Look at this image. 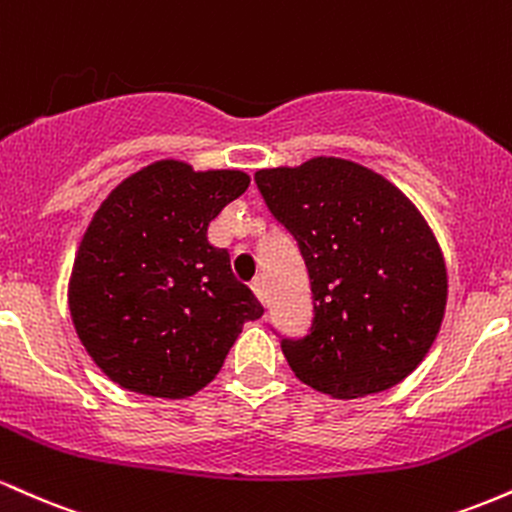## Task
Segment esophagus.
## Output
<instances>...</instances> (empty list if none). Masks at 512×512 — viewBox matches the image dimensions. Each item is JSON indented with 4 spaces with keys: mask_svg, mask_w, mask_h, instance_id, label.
I'll use <instances>...</instances> for the list:
<instances>
[{
    "mask_svg": "<svg viewBox=\"0 0 512 512\" xmlns=\"http://www.w3.org/2000/svg\"><path fill=\"white\" fill-rule=\"evenodd\" d=\"M252 291H255V296L260 298L262 303H267V291H264V279H255V281H252Z\"/></svg>",
    "mask_w": 512,
    "mask_h": 512,
    "instance_id": "obj_1",
    "label": "esophagus"
}]
</instances>
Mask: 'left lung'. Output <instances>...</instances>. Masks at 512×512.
Masks as SVG:
<instances>
[{
  "instance_id": "obj_1",
  "label": "left lung",
  "mask_w": 512,
  "mask_h": 512,
  "mask_svg": "<svg viewBox=\"0 0 512 512\" xmlns=\"http://www.w3.org/2000/svg\"><path fill=\"white\" fill-rule=\"evenodd\" d=\"M255 182L310 276V332L281 339L296 378L337 399L402 383L436 342L448 303V269L421 211L346 158L262 168Z\"/></svg>"
}]
</instances>
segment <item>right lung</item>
<instances>
[{
    "label": "right lung",
    "instance_id": "1",
    "mask_svg": "<svg viewBox=\"0 0 512 512\" xmlns=\"http://www.w3.org/2000/svg\"><path fill=\"white\" fill-rule=\"evenodd\" d=\"M243 170L156 161L93 214L69 279V313L88 356L139 395L185 399L207 387L264 308L233 276L211 219L248 190Z\"/></svg>",
    "mask_w": 512,
    "mask_h": 512
}]
</instances>
